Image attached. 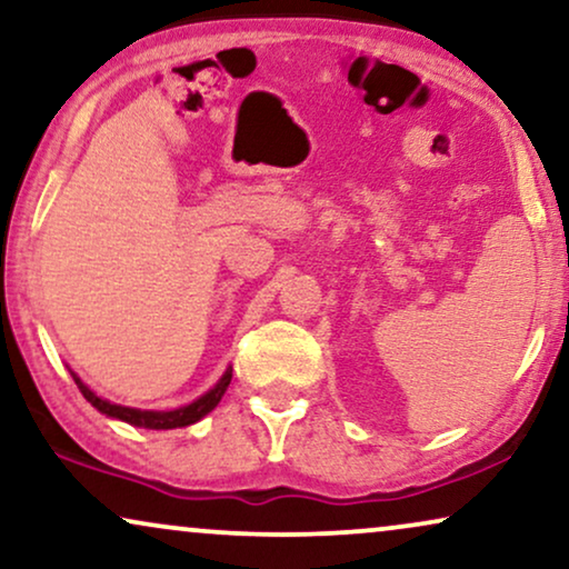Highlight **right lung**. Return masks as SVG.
<instances>
[{"instance_id":"1","label":"right lung","mask_w":569,"mask_h":569,"mask_svg":"<svg viewBox=\"0 0 569 569\" xmlns=\"http://www.w3.org/2000/svg\"><path fill=\"white\" fill-rule=\"evenodd\" d=\"M72 378H74L77 388L82 391L84 399H88L92 407L100 411V415L121 419V422H129L134 427H147V430H176V427H189L193 422H199L201 417H207L209 411L220 403V399L224 396V391H228V386L232 380V368L224 370V376L217 380V386L209 388L204 396H199V399L191 401L189 407H181L173 411H142V409H131V407H119V403H111V401L100 399V396L92 393L90 388L74 376V372H72Z\"/></svg>"}]
</instances>
